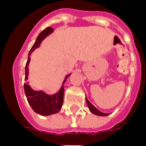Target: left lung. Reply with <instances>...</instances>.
<instances>
[{
  "instance_id": "obj_1",
  "label": "left lung",
  "mask_w": 146,
  "mask_h": 146,
  "mask_svg": "<svg viewBox=\"0 0 146 146\" xmlns=\"http://www.w3.org/2000/svg\"><path fill=\"white\" fill-rule=\"evenodd\" d=\"M86 100L87 104H88V107H89V111H91L92 113H94V114H96V115H98V116H108L109 114V113H103V112H102V111H100L99 110H98L96 107L94 106L93 104H92L91 102H89V100H88V98H86Z\"/></svg>"
}]
</instances>
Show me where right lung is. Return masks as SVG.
<instances>
[{
	"mask_svg": "<svg viewBox=\"0 0 146 146\" xmlns=\"http://www.w3.org/2000/svg\"><path fill=\"white\" fill-rule=\"evenodd\" d=\"M53 28L48 27L40 33L36 38V41L29 50L28 56V60L26 62V67H25V80H28L29 76V64L30 62V56L33 51L40 46L42 42L50 33H53ZM70 76L69 74L65 77V80L63 82L61 88L56 94L54 95H48L43 91H35L29 85V82L24 83V90L25 94L27 98L29 104H30L33 111L35 113L41 114L42 116H49L54 113L59 112L61 109L63 102H64V82H66V79Z\"/></svg>",
	"mask_w": 146,
	"mask_h": 146,
	"instance_id": "obj_1",
	"label": "right lung"
}]
</instances>
